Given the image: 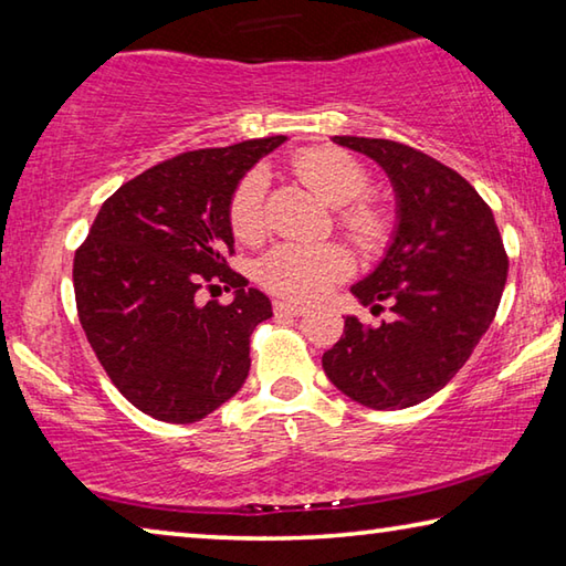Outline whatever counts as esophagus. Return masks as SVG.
Instances as JSON below:
<instances>
[{
  "label": "esophagus",
  "instance_id": "esophagus-1",
  "mask_svg": "<svg viewBox=\"0 0 566 566\" xmlns=\"http://www.w3.org/2000/svg\"><path fill=\"white\" fill-rule=\"evenodd\" d=\"M310 312L304 304L294 302H274V314H284V317H304Z\"/></svg>",
  "mask_w": 566,
  "mask_h": 566
}]
</instances>
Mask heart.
<instances>
[{"mask_svg":"<svg viewBox=\"0 0 566 566\" xmlns=\"http://www.w3.org/2000/svg\"><path fill=\"white\" fill-rule=\"evenodd\" d=\"M294 171L306 187L339 209V229L361 249H377L389 234V217L375 199L364 197L371 177L361 161L339 147L306 149L294 157ZM266 175L252 169L229 197V227L244 244H256L266 232ZM352 274V256L342 244L274 247L256 264V280L266 292L290 302H314Z\"/></svg>","mask_w":566,"mask_h":566,"instance_id":"b5f03b06","label":"heart"}]
</instances>
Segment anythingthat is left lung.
<instances>
[{"instance_id": "1", "label": "left lung", "mask_w": 566, "mask_h": 566, "mask_svg": "<svg viewBox=\"0 0 566 566\" xmlns=\"http://www.w3.org/2000/svg\"><path fill=\"white\" fill-rule=\"evenodd\" d=\"M387 171L397 191V229L377 270L352 286L379 327L344 319L324 352L334 387L369 409H407L437 395L472 357L500 306L504 242L490 205L442 161L391 139L334 137Z\"/></svg>"}]
</instances>
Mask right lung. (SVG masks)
Masks as SVG:
<instances>
[{
  "label": "right lung",
  "instance_id": "right-lung-1",
  "mask_svg": "<svg viewBox=\"0 0 566 566\" xmlns=\"http://www.w3.org/2000/svg\"><path fill=\"white\" fill-rule=\"evenodd\" d=\"M286 137L185 151L114 191L74 254L82 329L112 385L145 415L189 424L242 389L249 337L272 302L229 270V197ZM219 283L232 305L198 302Z\"/></svg>",
  "mask_w": 566,
  "mask_h": 566
}]
</instances>
